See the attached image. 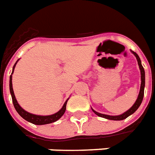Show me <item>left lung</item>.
Returning a JSON list of instances; mask_svg holds the SVG:
<instances>
[{"mask_svg": "<svg viewBox=\"0 0 155 155\" xmlns=\"http://www.w3.org/2000/svg\"><path fill=\"white\" fill-rule=\"evenodd\" d=\"M133 54L136 56V58H137V63H138V65H139V68L140 71H141V80H142V83H141V88H140V92H139V95H138V97H137V101L134 103V104L131 107V108L129 109L128 111H126L125 113H124L121 115L119 116H109V115H105V114H101V113H99L96 112L95 110L92 109V111L94 112L97 116H99L101 117H104L106 118V119H108V120H124L125 118H127L129 116H130L131 114L134 113L135 111L137 110L138 107L140 106V104H142V100H143V96H144V87H145V71L144 68L142 67V63H141V60H140L139 56L137 55V54L135 53V52L132 51Z\"/></svg>", "mask_w": 155, "mask_h": 155, "instance_id": "1", "label": "left lung"}]
</instances>
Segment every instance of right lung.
I'll use <instances>...</instances> for the list:
<instances>
[{
    "mask_svg": "<svg viewBox=\"0 0 155 155\" xmlns=\"http://www.w3.org/2000/svg\"><path fill=\"white\" fill-rule=\"evenodd\" d=\"M18 61L16 62V63L14 64L13 68V70L15 68V66L18 63ZM9 90H10L11 96H12V100H13V104L14 108H15L16 111L18 112V114L22 118H24L25 120H27L29 122H31L35 125H46V124H50V123L54 122L56 120H58L59 118L62 117V116L64 114L66 111V105H67V102L68 101L64 103L63 108H61L60 110L58 111V113H54L53 115L50 116H38V115H35V114H32V113H30L25 111L21 107L19 104H18V101L15 98V96H14V92H13V84H12V75H10L9 77Z\"/></svg>",
    "mask_w": 155,
    "mask_h": 155,
    "instance_id": "1",
    "label": "right lung"
}]
</instances>
